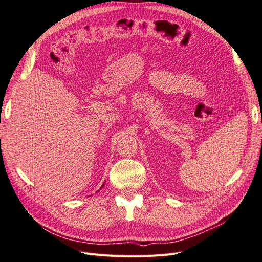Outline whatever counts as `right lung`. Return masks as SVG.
Returning <instances> with one entry per match:
<instances>
[{
    "label": "right lung",
    "mask_w": 262,
    "mask_h": 262,
    "mask_svg": "<svg viewBox=\"0 0 262 262\" xmlns=\"http://www.w3.org/2000/svg\"><path fill=\"white\" fill-rule=\"evenodd\" d=\"M102 186H104V185H102ZM102 186H101V187H102Z\"/></svg>",
    "instance_id": "1"
}]
</instances>
